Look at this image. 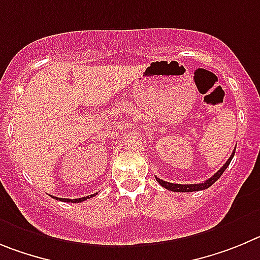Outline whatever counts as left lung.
I'll list each match as a JSON object with an SVG mask.
<instances>
[{"label": "left lung", "mask_w": 260, "mask_h": 260, "mask_svg": "<svg viewBox=\"0 0 260 260\" xmlns=\"http://www.w3.org/2000/svg\"><path fill=\"white\" fill-rule=\"evenodd\" d=\"M235 151H236V147H235V150H233L232 155L229 156V159L225 162V165L223 166V167L220 168V170L217 171L216 174L214 175V176L210 177L209 180H206V181L201 182V184H185V185H182V184H172V182H167V181H163V180L158 179V177H155L156 181L160 184V185L163 186V188L168 189V190L171 191H181V193H184V191H198V190H205V189L210 188V186L214 184L215 181H216L219 177L223 175L224 171L226 170V167L229 166V163H231V160H232L233 155H235Z\"/></svg>", "instance_id": "left-lung-1"}]
</instances>
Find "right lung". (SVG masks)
I'll return each instance as SVG.
<instances>
[{
	"label": "right lung",
	"instance_id": "add662e5",
	"mask_svg": "<svg viewBox=\"0 0 260 260\" xmlns=\"http://www.w3.org/2000/svg\"><path fill=\"white\" fill-rule=\"evenodd\" d=\"M93 196H95V194H92V196H88V197H83V198H76V200H69V198H58V197H54L55 200H59V201H64V202H83V201L88 200V198H92Z\"/></svg>",
	"mask_w": 260,
	"mask_h": 260
}]
</instances>
